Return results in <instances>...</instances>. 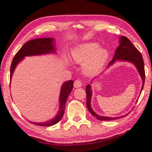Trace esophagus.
Here are the masks:
<instances>
[{
  "label": "esophagus",
  "mask_w": 152,
  "mask_h": 152,
  "mask_svg": "<svg viewBox=\"0 0 152 152\" xmlns=\"http://www.w3.org/2000/svg\"><path fill=\"white\" fill-rule=\"evenodd\" d=\"M82 86V82L80 81V80H76L75 81H74V88H79V87H81Z\"/></svg>",
  "instance_id": "34e87169"
}]
</instances>
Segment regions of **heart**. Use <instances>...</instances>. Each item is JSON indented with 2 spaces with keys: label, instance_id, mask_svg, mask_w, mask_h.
Masks as SVG:
<instances>
[{
  "label": "heart",
  "instance_id": "1",
  "mask_svg": "<svg viewBox=\"0 0 152 152\" xmlns=\"http://www.w3.org/2000/svg\"><path fill=\"white\" fill-rule=\"evenodd\" d=\"M72 58L76 63L82 64V70L86 75H93L101 71L109 58L107 49L100 48L99 43H82L71 51Z\"/></svg>",
  "mask_w": 152,
  "mask_h": 152
}]
</instances>
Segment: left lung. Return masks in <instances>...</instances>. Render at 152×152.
<instances>
[{
	"label": "left lung",
	"instance_id": "8db88e82",
	"mask_svg": "<svg viewBox=\"0 0 152 152\" xmlns=\"http://www.w3.org/2000/svg\"><path fill=\"white\" fill-rule=\"evenodd\" d=\"M116 61H129V62L134 64L136 68L137 69L138 72L140 74L141 79H142L143 84L141 86V91H142L144 82H145V70H144V63L143 57L141 53L136 48L132 43L130 42L129 39L125 36H121L119 38V45L118 46L116 51H115V54L114 55L113 60L110 61L107 68L112 66ZM86 106L90 113L93 115L94 117L96 118L99 121H110L115 120L117 119H120L123 117L127 116L129 113L121 117H109L101 116V115L96 114L91 107V96H92V90L91 84H88L86 87Z\"/></svg>",
	"mask_w": 152,
	"mask_h": 152
}]
</instances>
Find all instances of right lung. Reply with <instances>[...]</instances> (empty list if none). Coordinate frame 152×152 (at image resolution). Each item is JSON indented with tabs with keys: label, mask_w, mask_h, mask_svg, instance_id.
I'll return each instance as SVG.
<instances>
[{
	"label": "right lung",
	"mask_w": 152,
	"mask_h": 152,
	"mask_svg": "<svg viewBox=\"0 0 152 152\" xmlns=\"http://www.w3.org/2000/svg\"><path fill=\"white\" fill-rule=\"evenodd\" d=\"M55 48V39L53 38H39V39H35L29 41L22 46V48L17 51L15 57L12 59L11 65V74H10V80L11 81L12 76L14 71L16 68V66L20 61L23 60L26 56H39L48 54V53H56ZM73 80L66 81L63 83L61 87L60 97H59V102H60V107L57 115L53 119L48 120V121L43 123L31 122L34 125H37L42 127H48L58 123L62 118L64 109L66 107V102L69 94L73 88Z\"/></svg>",
	"instance_id": "add662e5"
}]
</instances>
